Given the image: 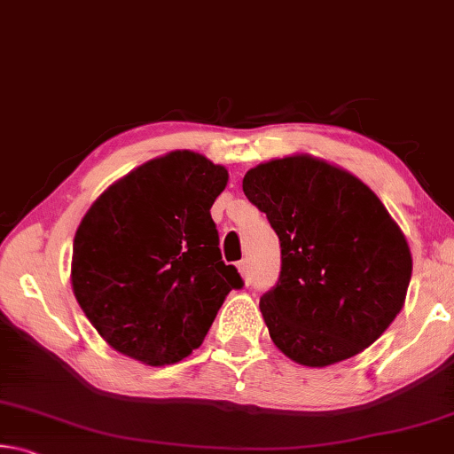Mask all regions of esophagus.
<instances>
[{
	"label": "esophagus",
	"mask_w": 454,
	"mask_h": 454,
	"mask_svg": "<svg viewBox=\"0 0 454 454\" xmlns=\"http://www.w3.org/2000/svg\"><path fill=\"white\" fill-rule=\"evenodd\" d=\"M238 266V272L242 274V278L248 282L250 280V268H248V262H246V260H240V262L236 264Z\"/></svg>",
	"instance_id": "1"
}]
</instances>
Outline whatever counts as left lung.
I'll use <instances>...</instances> for the list:
<instances>
[{"label":"left lung","instance_id":"8db88e82","mask_svg":"<svg viewBox=\"0 0 454 454\" xmlns=\"http://www.w3.org/2000/svg\"><path fill=\"white\" fill-rule=\"evenodd\" d=\"M242 190L280 240L278 282L260 298L276 347L314 368L371 347L401 312L412 272L406 238L374 192L304 153L252 168Z\"/></svg>","mask_w":454,"mask_h":454}]
</instances>
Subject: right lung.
Listing matches in <instances>:
<instances>
[{
  "label": "right lung",
  "instance_id": "right-lung-1",
  "mask_svg": "<svg viewBox=\"0 0 454 454\" xmlns=\"http://www.w3.org/2000/svg\"><path fill=\"white\" fill-rule=\"evenodd\" d=\"M226 182L224 166L176 150L112 184L82 218L72 288L112 348L150 366L178 363L244 286L210 216Z\"/></svg>",
  "mask_w": 454,
  "mask_h": 454
}]
</instances>
